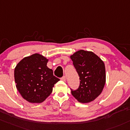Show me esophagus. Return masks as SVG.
<instances>
[{
    "instance_id": "34e87169",
    "label": "esophagus",
    "mask_w": 130,
    "mask_h": 130,
    "mask_svg": "<svg viewBox=\"0 0 130 130\" xmlns=\"http://www.w3.org/2000/svg\"><path fill=\"white\" fill-rule=\"evenodd\" d=\"M61 80H62V81L65 82V81H66V76H63L62 78H61Z\"/></svg>"
}]
</instances>
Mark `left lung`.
Here are the masks:
<instances>
[{
	"label": "left lung",
	"mask_w": 130,
	"mask_h": 130,
	"mask_svg": "<svg viewBox=\"0 0 130 130\" xmlns=\"http://www.w3.org/2000/svg\"><path fill=\"white\" fill-rule=\"evenodd\" d=\"M80 76V86L72 94L80 103L92 102L101 94L106 82L104 62L92 52L80 50L70 56Z\"/></svg>",
	"instance_id": "8db88e82"
}]
</instances>
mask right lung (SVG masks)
Listing matches in <instances>:
<instances>
[{"mask_svg":"<svg viewBox=\"0 0 130 130\" xmlns=\"http://www.w3.org/2000/svg\"><path fill=\"white\" fill-rule=\"evenodd\" d=\"M48 61L42 55L35 54L23 58L15 68L17 89L30 103L43 102L60 80L54 75L52 70L47 67Z\"/></svg>","mask_w":130,"mask_h":130,"instance_id":"right-lung-1","label":"right lung"}]
</instances>
